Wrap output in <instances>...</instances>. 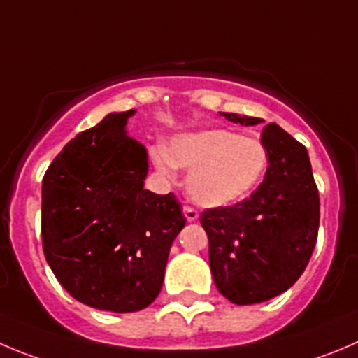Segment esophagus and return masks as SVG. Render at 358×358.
<instances>
[{
	"label": "esophagus",
	"mask_w": 358,
	"mask_h": 358,
	"mask_svg": "<svg viewBox=\"0 0 358 358\" xmlns=\"http://www.w3.org/2000/svg\"><path fill=\"white\" fill-rule=\"evenodd\" d=\"M182 213H185V217L188 221H196V220H199V210L193 209V207L185 206V207H182Z\"/></svg>",
	"instance_id": "obj_1"
}]
</instances>
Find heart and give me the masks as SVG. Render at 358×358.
Segmentation results:
<instances>
[{
    "mask_svg": "<svg viewBox=\"0 0 358 358\" xmlns=\"http://www.w3.org/2000/svg\"><path fill=\"white\" fill-rule=\"evenodd\" d=\"M152 162L166 176H172L176 166L192 170L189 196L203 207H224L246 199L260 185L268 151L258 138L214 128L179 135L169 149L156 148Z\"/></svg>",
    "mask_w": 358,
    "mask_h": 358,
    "instance_id": "obj_1",
    "label": "heart"
}]
</instances>
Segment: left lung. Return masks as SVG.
Returning <instances> with one entry per match:
<instances>
[{"mask_svg": "<svg viewBox=\"0 0 358 358\" xmlns=\"http://www.w3.org/2000/svg\"><path fill=\"white\" fill-rule=\"evenodd\" d=\"M221 115L236 124L262 122L232 112ZM262 142L268 151L262 185L241 203L200 216L214 285L239 306L287 292L304 272L318 237L320 196L308 151L275 122L265 126Z\"/></svg>", "mask_w": 358, "mask_h": 358, "instance_id": "8db88e82", "label": "left lung"}]
</instances>
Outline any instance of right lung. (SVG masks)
<instances>
[{
	"instance_id": "obj_1",
	"label": "right lung",
	"mask_w": 358,
	"mask_h": 358,
	"mask_svg": "<svg viewBox=\"0 0 358 358\" xmlns=\"http://www.w3.org/2000/svg\"><path fill=\"white\" fill-rule=\"evenodd\" d=\"M135 110L112 112L71 138L42 182V244L64 290L114 313L148 308L186 220L173 193L144 189L148 151L128 137Z\"/></svg>"
}]
</instances>
